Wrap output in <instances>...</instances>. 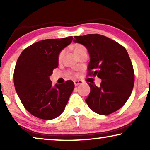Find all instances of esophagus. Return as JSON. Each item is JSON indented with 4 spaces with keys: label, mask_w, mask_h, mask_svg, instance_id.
Segmentation results:
<instances>
[{
    "label": "esophagus",
    "mask_w": 150,
    "mask_h": 150,
    "mask_svg": "<svg viewBox=\"0 0 150 150\" xmlns=\"http://www.w3.org/2000/svg\"><path fill=\"white\" fill-rule=\"evenodd\" d=\"M74 85L76 86H76L80 85V84L83 83V81H74Z\"/></svg>",
    "instance_id": "1"
}]
</instances>
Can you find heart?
<instances>
[{
  "label": "heart",
  "mask_w": 150,
  "mask_h": 150,
  "mask_svg": "<svg viewBox=\"0 0 150 150\" xmlns=\"http://www.w3.org/2000/svg\"><path fill=\"white\" fill-rule=\"evenodd\" d=\"M72 48H73L74 52V54L76 55V56L79 55L81 52H83V51L87 50V49H86V48L83 46V45L79 44H76L74 45ZM64 54H65L64 50H61V52H59V54L58 55V62L59 63H61V61H62L63 57H64Z\"/></svg>",
  "instance_id": "heart-1"
}]
</instances>
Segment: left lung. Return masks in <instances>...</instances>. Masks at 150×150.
Returning a JSON list of instances; mask_svg holds the SVG:
<instances>
[{"mask_svg":"<svg viewBox=\"0 0 150 150\" xmlns=\"http://www.w3.org/2000/svg\"><path fill=\"white\" fill-rule=\"evenodd\" d=\"M73 42L89 51L87 75L102 79L100 87L93 81L87 83L91 89L85 100L89 107L102 115L117 111L127 102L134 84V69L126 48L99 34L74 36Z\"/></svg>","mask_w":150,"mask_h":150,"instance_id":"8db88e82","label":"left lung"}]
</instances>
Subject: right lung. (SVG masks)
<instances>
[{
  "mask_svg": "<svg viewBox=\"0 0 150 150\" xmlns=\"http://www.w3.org/2000/svg\"><path fill=\"white\" fill-rule=\"evenodd\" d=\"M72 36L48 39L24 49L16 62L13 82L22 104L36 117L52 120L63 112L74 84L67 81L52 86L49 76L58 67V55L70 44Z\"/></svg>",
  "mask_w": 150,
  "mask_h": 150,
  "instance_id": "obj_1",
  "label": "right lung"
}]
</instances>
